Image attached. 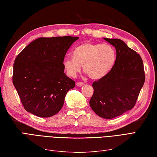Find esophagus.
<instances>
[{
  "label": "esophagus",
  "instance_id": "esophagus-1",
  "mask_svg": "<svg viewBox=\"0 0 157 157\" xmlns=\"http://www.w3.org/2000/svg\"><path fill=\"white\" fill-rule=\"evenodd\" d=\"M84 85H85V84H84L83 82H76V85H77L78 86H83Z\"/></svg>",
  "mask_w": 157,
  "mask_h": 157
}]
</instances>
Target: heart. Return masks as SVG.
Wrapping results in <instances>:
<instances>
[{"mask_svg": "<svg viewBox=\"0 0 157 157\" xmlns=\"http://www.w3.org/2000/svg\"><path fill=\"white\" fill-rule=\"evenodd\" d=\"M73 58H65L63 64L67 74L75 77L82 66L83 71L92 79L104 77L112 69L116 61L114 48L108 44L87 42L76 47Z\"/></svg>", "mask_w": 157, "mask_h": 157, "instance_id": "1", "label": "heart"}]
</instances>
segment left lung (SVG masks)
<instances>
[{
  "mask_svg": "<svg viewBox=\"0 0 157 157\" xmlns=\"http://www.w3.org/2000/svg\"><path fill=\"white\" fill-rule=\"evenodd\" d=\"M104 39L115 48L116 61L107 75L93 82L89 104L98 116L110 119L134 107L145 75L143 60L136 51L121 39Z\"/></svg>",
  "mask_w": 157,
  "mask_h": 157,
  "instance_id": "obj_1",
  "label": "left lung"
}]
</instances>
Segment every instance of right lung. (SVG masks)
<instances>
[{
	"mask_svg": "<svg viewBox=\"0 0 157 157\" xmlns=\"http://www.w3.org/2000/svg\"><path fill=\"white\" fill-rule=\"evenodd\" d=\"M78 39L70 36L39 38L16 57L13 82L26 111L45 118L62 109L67 92L75 86L64 72L63 62Z\"/></svg>",
	"mask_w": 157,
	"mask_h": 157,
	"instance_id": "add662e5",
	"label": "right lung"
}]
</instances>
